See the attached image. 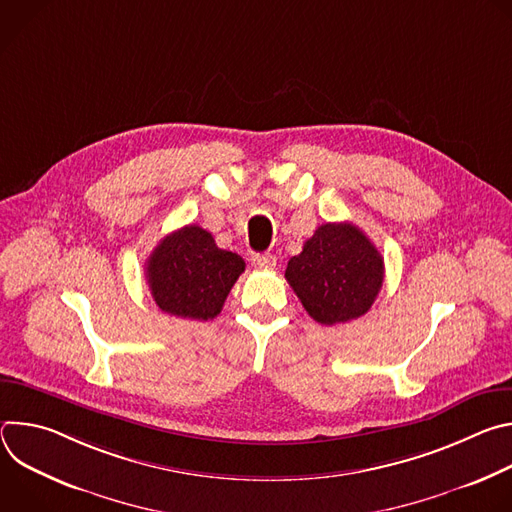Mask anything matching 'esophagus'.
<instances>
[{
  "mask_svg": "<svg viewBox=\"0 0 512 512\" xmlns=\"http://www.w3.org/2000/svg\"><path fill=\"white\" fill-rule=\"evenodd\" d=\"M251 263L257 269H273L275 267V257L271 253H255L251 257Z\"/></svg>",
  "mask_w": 512,
  "mask_h": 512,
  "instance_id": "obj_1",
  "label": "esophagus"
}]
</instances>
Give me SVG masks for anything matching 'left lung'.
<instances>
[{
  "instance_id": "obj_1",
  "label": "left lung",
  "mask_w": 512,
  "mask_h": 512,
  "mask_svg": "<svg viewBox=\"0 0 512 512\" xmlns=\"http://www.w3.org/2000/svg\"><path fill=\"white\" fill-rule=\"evenodd\" d=\"M385 263L352 223H326L291 257L285 279L306 312L324 326L367 314L383 287Z\"/></svg>"
}]
</instances>
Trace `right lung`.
Returning <instances> with one entry per match:
<instances>
[{"mask_svg":"<svg viewBox=\"0 0 512 512\" xmlns=\"http://www.w3.org/2000/svg\"><path fill=\"white\" fill-rule=\"evenodd\" d=\"M243 271V257L218 249L212 235L198 225L164 237L145 263V277L158 308L188 320H212L221 314Z\"/></svg>","mask_w":512,"mask_h":512,"instance_id":"obj_1","label":"right lung"}]
</instances>
